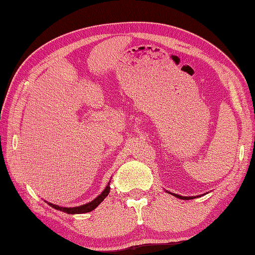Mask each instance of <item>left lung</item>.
<instances>
[{
    "label": "left lung",
    "instance_id": "obj_1",
    "mask_svg": "<svg viewBox=\"0 0 255 255\" xmlns=\"http://www.w3.org/2000/svg\"><path fill=\"white\" fill-rule=\"evenodd\" d=\"M166 192H167V193H171L172 196H174V197L179 198V199H182V200H190V199H195V198H198V197H201V195H199V196H190V197H185V196L176 195V193H172V192H170V191H167V190H166Z\"/></svg>",
    "mask_w": 255,
    "mask_h": 255
}]
</instances>
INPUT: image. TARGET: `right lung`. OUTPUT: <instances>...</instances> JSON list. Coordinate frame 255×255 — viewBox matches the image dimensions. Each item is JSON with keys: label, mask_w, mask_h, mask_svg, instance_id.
Returning <instances> with one entry per match:
<instances>
[{"label": "right lung", "mask_w": 255, "mask_h": 255, "mask_svg": "<svg viewBox=\"0 0 255 255\" xmlns=\"http://www.w3.org/2000/svg\"><path fill=\"white\" fill-rule=\"evenodd\" d=\"M110 192V181L109 183H108L107 187L105 188V190L99 195L96 199H93L92 201L88 202V204L85 205H82L79 207H59L58 205H54L51 204V202L46 201L47 204H48L50 207H53L54 209L56 210H60L63 211V213H66V214H71V215H75V214H85V213H90V211H92L93 209H96L97 207L101 204V202L105 200V198L109 195Z\"/></svg>", "instance_id": "1"}]
</instances>
